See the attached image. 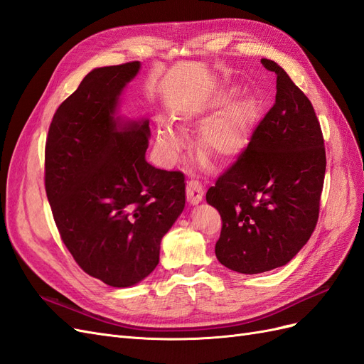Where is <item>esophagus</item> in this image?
<instances>
[{"instance_id": "obj_1", "label": "esophagus", "mask_w": 364, "mask_h": 364, "mask_svg": "<svg viewBox=\"0 0 364 364\" xmlns=\"http://www.w3.org/2000/svg\"><path fill=\"white\" fill-rule=\"evenodd\" d=\"M186 200H188L191 205H197L199 202H202L203 199V186L200 185L199 181L196 179H190L186 182Z\"/></svg>"}]
</instances>
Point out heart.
Masks as SVG:
<instances>
[{
    "instance_id": "1",
    "label": "heart",
    "mask_w": 364,
    "mask_h": 364,
    "mask_svg": "<svg viewBox=\"0 0 364 364\" xmlns=\"http://www.w3.org/2000/svg\"><path fill=\"white\" fill-rule=\"evenodd\" d=\"M255 111V105L252 102H241L208 123L197 141V150L200 155L215 162L238 156L249 144ZM158 144L164 155L173 159L178 156L182 147V136L170 124L164 123L158 129Z\"/></svg>"
}]
</instances>
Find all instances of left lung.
<instances>
[{
    "label": "left lung",
    "instance_id": "1",
    "mask_svg": "<svg viewBox=\"0 0 364 364\" xmlns=\"http://www.w3.org/2000/svg\"><path fill=\"white\" fill-rule=\"evenodd\" d=\"M261 63L277 74V100L206 193L222 217L215 257L246 274L281 267L306 245L317 225L326 168L311 102L277 62Z\"/></svg>",
    "mask_w": 364,
    "mask_h": 364
}]
</instances>
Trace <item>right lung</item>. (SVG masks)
<instances>
[{
    "label": "right lung",
    "instance_id": "right-lung-1",
    "mask_svg": "<svg viewBox=\"0 0 364 364\" xmlns=\"http://www.w3.org/2000/svg\"><path fill=\"white\" fill-rule=\"evenodd\" d=\"M139 62L97 68L62 102L46 142V191L59 235L79 267L111 287L155 270L161 240L185 206L182 171L146 161L149 121L115 118Z\"/></svg>",
    "mask_w": 364,
    "mask_h": 364
}]
</instances>
